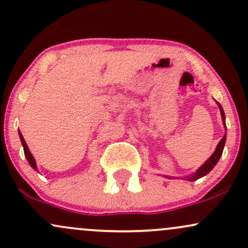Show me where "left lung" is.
<instances>
[{
  "label": "left lung",
  "instance_id": "8db88e82",
  "mask_svg": "<svg viewBox=\"0 0 248 248\" xmlns=\"http://www.w3.org/2000/svg\"><path fill=\"white\" fill-rule=\"evenodd\" d=\"M217 105L219 106V109H220L221 118H223V124H224V126H225V130H226V124H225V114H224L223 107H221V105L219 104L218 101H217ZM225 141H226V134H225V135L223 136V139H221V140L219 141V143H218L217 148H216L215 153H213L212 155L210 156L209 160H207L205 163L203 164V166L199 168V169L195 173H193V175L187 176V177H186L187 181L193 182V181H196V179H198V178L203 177V176L207 175V173L211 171V170L213 169V167H215L216 164H217V162L219 161V158H220L221 154H223L224 146H225ZM167 178H170V177H169V176H167Z\"/></svg>",
  "mask_w": 248,
  "mask_h": 248
}]
</instances>
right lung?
<instances>
[{"label": "right lung", "instance_id": "obj_1", "mask_svg": "<svg viewBox=\"0 0 248 248\" xmlns=\"http://www.w3.org/2000/svg\"><path fill=\"white\" fill-rule=\"evenodd\" d=\"M18 134H19V139H21V142H22V146H23V149H24V155H25V157H27V160H28V162H29L30 166L32 167L35 170H37L36 161H35V158H33V156L31 155V153H30L29 148H28V146H27V142H25L23 135H22L21 132H18Z\"/></svg>", "mask_w": 248, "mask_h": 248}]
</instances>
